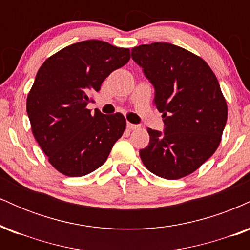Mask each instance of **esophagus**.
Masks as SVG:
<instances>
[{
    "label": "esophagus",
    "mask_w": 250,
    "mask_h": 250,
    "mask_svg": "<svg viewBox=\"0 0 250 250\" xmlns=\"http://www.w3.org/2000/svg\"><path fill=\"white\" fill-rule=\"evenodd\" d=\"M139 127H140V125H133V123H127V128L129 129V130H134V129H137Z\"/></svg>",
    "instance_id": "34e87169"
}]
</instances>
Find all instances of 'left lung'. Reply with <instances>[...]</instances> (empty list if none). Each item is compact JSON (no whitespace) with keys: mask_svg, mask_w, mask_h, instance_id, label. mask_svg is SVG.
Here are the masks:
<instances>
[{"mask_svg":"<svg viewBox=\"0 0 250 250\" xmlns=\"http://www.w3.org/2000/svg\"><path fill=\"white\" fill-rule=\"evenodd\" d=\"M131 57L155 88L163 133L148 128L149 145L140 150L149 171L167 180L194 173L221 142L228 108L219 81L205 60L167 42L141 44Z\"/></svg>","mask_w":250,"mask_h":250,"instance_id":"obj_1","label":"left lung"}]
</instances>
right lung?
Masks as SVG:
<instances>
[{
    "instance_id": "1",
    "label": "right lung",
    "mask_w": 250,
    "mask_h": 250,
    "mask_svg": "<svg viewBox=\"0 0 250 250\" xmlns=\"http://www.w3.org/2000/svg\"><path fill=\"white\" fill-rule=\"evenodd\" d=\"M129 59L128 48L88 40L57 51L37 71L27 113L34 137L61 174L80 177L96 170L122 136L127 122L121 113L91 114L87 104L89 95Z\"/></svg>"
}]
</instances>
